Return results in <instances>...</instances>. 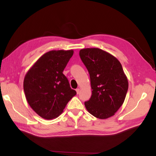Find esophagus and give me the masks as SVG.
Segmentation results:
<instances>
[{
  "label": "esophagus",
  "mask_w": 156,
  "mask_h": 156,
  "mask_svg": "<svg viewBox=\"0 0 156 156\" xmlns=\"http://www.w3.org/2000/svg\"><path fill=\"white\" fill-rule=\"evenodd\" d=\"M80 89H76V93H77V94H79V93H80Z\"/></svg>",
  "instance_id": "1"
}]
</instances>
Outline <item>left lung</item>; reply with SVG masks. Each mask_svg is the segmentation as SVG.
Listing matches in <instances>:
<instances>
[{
  "label": "left lung",
  "instance_id": "8db88e82",
  "mask_svg": "<svg viewBox=\"0 0 156 156\" xmlns=\"http://www.w3.org/2000/svg\"><path fill=\"white\" fill-rule=\"evenodd\" d=\"M80 56L90 76L91 96L84 102L87 111L100 119L114 116L122 105L129 82L118 59L99 48H86Z\"/></svg>",
  "mask_w": 156,
  "mask_h": 156
}]
</instances>
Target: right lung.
Instances as JSON below:
<instances>
[{
  "instance_id": "obj_1",
  "label": "right lung",
  "mask_w": 156,
  "mask_h": 156,
  "mask_svg": "<svg viewBox=\"0 0 156 156\" xmlns=\"http://www.w3.org/2000/svg\"><path fill=\"white\" fill-rule=\"evenodd\" d=\"M73 53L72 50L46 52L25 76L23 89L27 103L42 118L58 117L76 94L62 73Z\"/></svg>"
}]
</instances>
